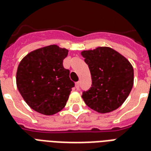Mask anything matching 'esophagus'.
<instances>
[{
  "label": "esophagus",
  "mask_w": 151,
  "mask_h": 151,
  "mask_svg": "<svg viewBox=\"0 0 151 151\" xmlns=\"http://www.w3.org/2000/svg\"><path fill=\"white\" fill-rule=\"evenodd\" d=\"M80 81H79V82H77L76 83V88L77 90H79V89H80Z\"/></svg>",
  "instance_id": "1"
}]
</instances>
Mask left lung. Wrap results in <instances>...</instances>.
I'll list each match as a JSON object with an SVG mask.
<instances>
[{"label": "left lung", "mask_w": 151, "mask_h": 151, "mask_svg": "<svg viewBox=\"0 0 151 151\" xmlns=\"http://www.w3.org/2000/svg\"><path fill=\"white\" fill-rule=\"evenodd\" d=\"M90 69L91 88L83 93L85 104L98 113L118 109L130 95L134 85V68L130 61L110 47L81 52Z\"/></svg>", "instance_id": "1"}]
</instances>
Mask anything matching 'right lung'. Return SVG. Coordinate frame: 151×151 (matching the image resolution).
<instances>
[{
    "label": "right lung",
    "mask_w": 151,
    "mask_h": 151,
    "mask_svg": "<svg viewBox=\"0 0 151 151\" xmlns=\"http://www.w3.org/2000/svg\"><path fill=\"white\" fill-rule=\"evenodd\" d=\"M68 50L52 45L29 52L19 63L16 76L18 91L26 104L45 115L65 106L74 83L63 66Z\"/></svg>",
    "instance_id": "right-lung-1"
}]
</instances>
